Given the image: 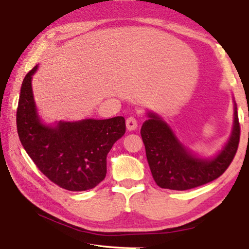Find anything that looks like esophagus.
Wrapping results in <instances>:
<instances>
[{"label":"esophagus","mask_w":249,"mask_h":249,"mask_svg":"<svg viewBox=\"0 0 249 249\" xmlns=\"http://www.w3.org/2000/svg\"><path fill=\"white\" fill-rule=\"evenodd\" d=\"M125 124H127V129L129 131H133L138 128V120L134 117H129Z\"/></svg>","instance_id":"1"}]
</instances>
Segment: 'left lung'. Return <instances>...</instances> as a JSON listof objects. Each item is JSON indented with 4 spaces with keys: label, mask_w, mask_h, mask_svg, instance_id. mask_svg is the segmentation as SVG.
<instances>
[{
    "label": "left lung",
    "mask_w": 249,
    "mask_h": 249,
    "mask_svg": "<svg viewBox=\"0 0 249 249\" xmlns=\"http://www.w3.org/2000/svg\"><path fill=\"white\" fill-rule=\"evenodd\" d=\"M149 117L141 128V137L152 177L162 189L185 191L216 180L227 170L237 152L240 124L236 105L230 141L212 160L192 156L164 121L152 113Z\"/></svg>",
    "instance_id": "obj_1"
}]
</instances>
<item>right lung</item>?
<instances>
[{"label": "right lung", "mask_w": 249, "mask_h": 249, "mask_svg": "<svg viewBox=\"0 0 249 249\" xmlns=\"http://www.w3.org/2000/svg\"><path fill=\"white\" fill-rule=\"evenodd\" d=\"M32 68L23 80L16 125L21 143L45 177L62 189L80 192L93 189L107 173V154L125 132L124 117L105 120L40 124L32 91Z\"/></svg>", "instance_id": "obj_1"}]
</instances>
